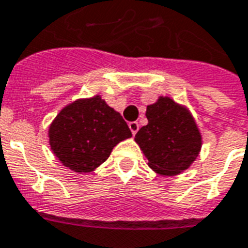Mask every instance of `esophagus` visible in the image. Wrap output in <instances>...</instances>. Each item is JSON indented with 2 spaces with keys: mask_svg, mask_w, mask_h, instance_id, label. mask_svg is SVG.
Returning a JSON list of instances; mask_svg holds the SVG:
<instances>
[{
  "mask_svg": "<svg viewBox=\"0 0 248 248\" xmlns=\"http://www.w3.org/2000/svg\"><path fill=\"white\" fill-rule=\"evenodd\" d=\"M129 127H130V130H131L133 135H135L137 134V131L140 130V124H138V122H130Z\"/></svg>",
  "mask_w": 248,
  "mask_h": 248,
  "instance_id": "obj_1",
  "label": "esophagus"
}]
</instances>
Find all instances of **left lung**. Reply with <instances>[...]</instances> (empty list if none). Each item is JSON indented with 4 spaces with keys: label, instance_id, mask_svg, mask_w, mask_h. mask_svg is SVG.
Here are the masks:
<instances>
[{
    "label": "left lung",
    "instance_id": "8db88e82",
    "mask_svg": "<svg viewBox=\"0 0 248 248\" xmlns=\"http://www.w3.org/2000/svg\"><path fill=\"white\" fill-rule=\"evenodd\" d=\"M149 124L135 134V142L161 175H177L187 170L202 149V135L186 106L170 97H159L146 108Z\"/></svg>",
    "mask_w": 248,
    "mask_h": 248
}]
</instances>
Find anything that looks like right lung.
Returning a JSON list of instances; mask_svg holds the SVG:
<instances>
[{
  "label": "right lung",
  "instance_id": "obj_1",
  "mask_svg": "<svg viewBox=\"0 0 248 248\" xmlns=\"http://www.w3.org/2000/svg\"><path fill=\"white\" fill-rule=\"evenodd\" d=\"M131 137L118 111L101 95L66 105L49 127L54 155L73 171L92 172L108 159L114 146Z\"/></svg>",
  "mask_w": 248,
  "mask_h": 248
}]
</instances>
